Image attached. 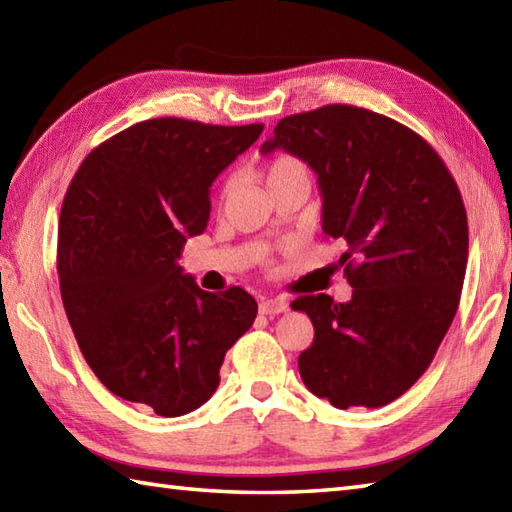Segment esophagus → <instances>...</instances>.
<instances>
[{"label":"esophagus","instance_id":"34e87169","mask_svg":"<svg viewBox=\"0 0 512 512\" xmlns=\"http://www.w3.org/2000/svg\"><path fill=\"white\" fill-rule=\"evenodd\" d=\"M286 310H288V299L286 297L262 299V304H259V313H262V315H279V313H286Z\"/></svg>","mask_w":512,"mask_h":512}]
</instances>
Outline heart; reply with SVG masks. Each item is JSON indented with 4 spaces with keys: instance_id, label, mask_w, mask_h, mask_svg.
I'll list each match as a JSON object with an SVG mask.
<instances>
[{
    "instance_id": "obj_1",
    "label": "heart",
    "mask_w": 512,
    "mask_h": 512,
    "mask_svg": "<svg viewBox=\"0 0 512 512\" xmlns=\"http://www.w3.org/2000/svg\"><path fill=\"white\" fill-rule=\"evenodd\" d=\"M290 182H308L306 168L297 157L279 155L266 166V184L270 188V193H273V190L282 188ZM226 190H228V186H226Z\"/></svg>"
}]
</instances>
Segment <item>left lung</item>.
Instances as JSON below:
<instances>
[{
	"instance_id": "left-lung-1",
	"label": "left lung",
	"mask_w": 512,
	"mask_h": 512,
	"mask_svg": "<svg viewBox=\"0 0 512 512\" xmlns=\"http://www.w3.org/2000/svg\"><path fill=\"white\" fill-rule=\"evenodd\" d=\"M315 170L322 230L339 239L353 297L295 299L315 328L299 355L310 393L335 408H379L433 362L462 295L468 219L426 139L373 110L333 104L284 117L262 144Z\"/></svg>"
}]
</instances>
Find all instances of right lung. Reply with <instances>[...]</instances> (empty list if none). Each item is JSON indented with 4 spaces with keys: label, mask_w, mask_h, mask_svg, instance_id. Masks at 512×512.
I'll use <instances>...</instances> for the list:
<instances>
[{
    "label": "right lung",
    "mask_w": 512,
    "mask_h": 512,
    "mask_svg": "<svg viewBox=\"0 0 512 512\" xmlns=\"http://www.w3.org/2000/svg\"><path fill=\"white\" fill-rule=\"evenodd\" d=\"M159 117L90 153L59 215L57 273L66 317L110 393L179 417L219 386L226 350L253 326L244 288L206 293L177 264L210 217V186L262 135Z\"/></svg>",
    "instance_id": "right-lung-1"
}]
</instances>
